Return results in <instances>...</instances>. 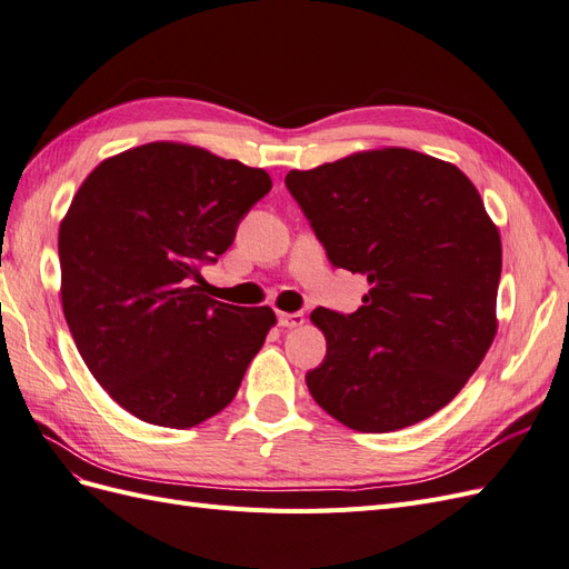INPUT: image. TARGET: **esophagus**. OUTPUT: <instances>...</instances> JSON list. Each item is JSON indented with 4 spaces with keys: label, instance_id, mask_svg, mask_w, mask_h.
Segmentation results:
<instances>
[{
    "label": "esophagus",
    "instance_id": "obj_1",
    "mask_svg": "<svg viewBox=\"0 0 569 569\" xmlns=\"http://www.w3.org/2000/svg\"><path fill=\"white\" fill-rule=\"evenodd\" d=\"M280 327H301L306 322L303 313H278Z\"/></svg>",
    "mask_w": 569,
    "mask_h": 569
}]
</instances>
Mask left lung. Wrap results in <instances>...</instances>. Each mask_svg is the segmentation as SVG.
<instances>
[{
  "label": "left lung",
  "instance_id": "obj_1",
  "mask_svg": "<svg viewBox=\"0 0 569 569\" xmlns=\"http://www.w3.org/2000/svg\"><path fill=\"white\" fill-rule=\"evenodd\" d=\"M284 184L335 268L366 274L356 313L316 308L327 339L308 391L356 432H396L435 416L496 337L501 234L470 178L427 153L387 147Z\"/></svg>",
  "mask_w": 569,
  "mask_h": 569
}]
</instances>
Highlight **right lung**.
Listing matches in <instances>:
<instances>
[{
    "label": "right lung",
    "mask_w": 569,
    "mask_h": 569,
    "mask_svg": "<svg viewBox=\"0 0 569 569\" xmlns=\"http://www.w3.org/2000/svg\"><path fill=\"white\" fill-rule=\"evenodd\" d=\"M270 187L263 168L180 142L116 153L80 184L59 228L63 316L94 380L134 418L187 429L234 399L278 320L194 282Z\"/></svg>",
    "instance_id": "right-lung-1"
}]
</instances>
